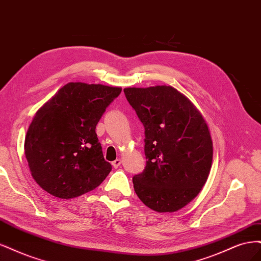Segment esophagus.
<instances>
[{
  "label": "esophagus",
  "mask_w": 261,
  "mask_h": 261,
  "mask_svg": "<svg viewBox=\"0 0 261 261\" xmlns=\"http://www.w3.org/2000/svg\"><path fill=\"white\" fill-rule=\"evenodd\" d=\"M120 164H121V161H120V159H116L115 162H113V163H112V165H113V167L115 168V169H117V168H118V167L120 166Z\"/></svg>",
  "instance_id": "1"
}]
</instances>
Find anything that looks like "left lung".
Segmentation results:
<instances>
[{
    "instance_id": "left-lung-1",
    "label": "left lung",
    "mask_w": 261,
    "mask_h": 261,
    "mask_svg": "<svg viewBox=\"0 0 261 261\" xmlns=\"http://www.w3.org/2000/svg\"><path fill=\"white\" fill-rule=\"evenodd\" d=\"M129 104L144 125L146 166L133 188L148 208L173 213L194 199L208 179L213 141L203 116L170 86L125 88Z\"/></svg>"
}]
</instances>
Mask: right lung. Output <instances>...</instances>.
Returning a JSON list of instances; mask_svg holds the SVG:
<instances>
[{
    "label": "right lung",
    "mask_w": 261,
    "mask_h": 261,
    "mask_svg": "<svg viewBox=\"0 0 261 261\" xmlns=\"http://www.w3.org/2000/svg\"><path fill=\"white\" fill-rule=\"evenodd\" d=\"M121 88L69 82L36 113L24 139L31 175L49 194L69 199L94 190L112 170L95 128Z\"/></svg>",
    "instance_id": "obj_1"
}]
</instances>
